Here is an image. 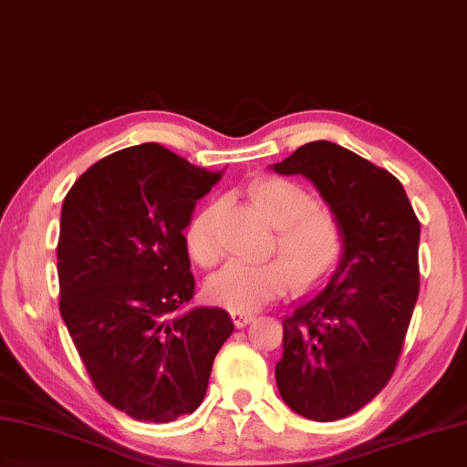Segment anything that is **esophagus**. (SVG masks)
<instances>
[{
    "instance_id": "1",
    "label": "esophagus",
    "mask_w": 467,
    "mask_h": 467,
    "mask_svg": "<svg viewBox=\"0 0 467 467\" xmlns=\"http://www.w3.org/2000/svg\"><path fill=\"white\" fill-rule=\"evenodd\" d=\"M231 317L236 327H243L246 324H251L254 319V314H249V312H231Z\"/></svg>"
}]
</instances>
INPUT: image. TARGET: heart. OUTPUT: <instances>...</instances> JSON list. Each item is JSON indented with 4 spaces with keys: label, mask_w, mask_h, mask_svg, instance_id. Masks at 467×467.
Listing matches in <instances>:
<instances>
[{
    "label": "heart",
    "mask_w": 467,
    "mask_h": 467,
    "mask_svg": "<svg viewBox=\"0 0 467 467\" xmlns=\"http://www.w3.org/2000/svg\"><path fill=\"white\" fill-rule=\"evenodd\" d=\"M249 196L265 218L277 228L280 259L259 265L231 263L210 277L206 296L231 312H253L296 285L316 289L330 279L344 254V231L332 210L317 206L309 192L285 178H261L249 186ZM221 204L210 202L190 218L184 243L202 267L221 259L216 218Z\"/></svg>",
    "instance_id": "1"
}]
</instances>
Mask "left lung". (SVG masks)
<instances>
[{
	"instance_id": "8db88e82",
	"label": "left lung",
	"mask_w": 467,
	"mask_h": 467,
	"mask_svg": "<svg viewBox=\"0 0 467 467\" xmlns=\"http://www.w3.org/2000/svg\"><path fill=\"white\" fill-rule=\"evenodd\" d=\"M307 178L344 231L327 285L283 319L275 380L291 410L344 419L390 380L419 296L421 224L390 171L332 141H312L271 166Z\"/></svg>"
}]
</instances>
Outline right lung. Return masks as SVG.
<instances>
[{
    "label": "right lung",
    "instance_id": "obj_1",
    "mask_svg": "<svg viewBox=\"0 0 467 467\" xmlns=\"http://www.w3.org/2000/svg\"><path fill=\"white\" fill-rule=\"evenodd\" d=\"M221 176L143 143L90 166L62 202L60 316L100 397L137 421L196 410L234 330L221 307H188L184 228Z\"/></svg>",
    "mask_w": 467,
    "mask_h": 467
}]
</instances>
